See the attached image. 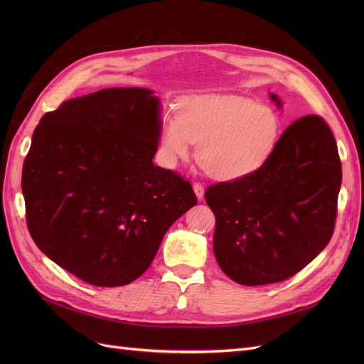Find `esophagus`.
I'll return each instance as SVG.
<instances>
[{
	"label": "esophagus",
	"mask_w": 364,
	"mask_h": 364,
	"mask_svg": "<svg viewBox=\"0 0 364 364\" xmlns=\"http://www.w3.org/2000/svg\"><path fill=\"white\" fill-rule=\"evenodd\" d=\"M193 190H194V193H196V196H197V199L202 200V199H203V194H205L203 185H202V183H199V182H194V185H193Z\"/></svg>",
	"instance_id": "obj_1"
}]
</instances>
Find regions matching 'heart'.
<instances>
[{"label": "heart", "mask_w": 364, "mask_h": 364, "mask_svg": "<svg viewBox=\"0 0 364 364\" xmlns=\"http://www.w3.org/2000/svg\"><path fill=\"white\" fill-rule=\"evenodd\" d=\"M278 134L279 118L267 106L238 95H197L179 103L178 118H162L161 151L173 165L199 142L200 167L214 179L234 181L266 162Z\"/></svg>", "instance_id": "b5f03b06"}]
</instances>
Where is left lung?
<instances>
[{"instance_id":"left-lung-1","label":"left lung","mask_w":364,"mask_h":364,"mask_svg":"<svg viewBox=\"0 0 364 364\" xmlns=\"http://www.w3.org/2000/svg\"><path fill=\"white\" fill-rule=\"evenodd\" d=\"M340 185L331 129L317 115L296 119L258 170L205 191L220 269L241 285L291 278L331 240Z\"/></svg>"}]
</instances>
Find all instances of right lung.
I'll list each match as a JSON object with an SVG mask.
<instances>
[{
    "label": "right lung",
    "mask_w": 364,
    "mask_h": 364,
    "mask_svg": "<svg viewBox=\"0 0 364 364\" xmlns=\"http://www.w3.org/2000/svg\"><path fill=\"white\" fill-rule=\"evenodd\" d=\"M144 87L71 98L39 121L23 167L30 235L82 281L119 287L151 264L197 203L190 181L153 164L159 100Z\"/></svg>",
    "instance_id": "right-lung-1"
}]
</instances>
